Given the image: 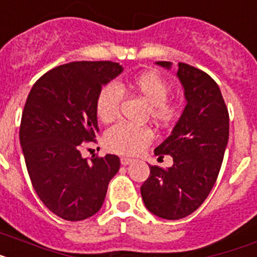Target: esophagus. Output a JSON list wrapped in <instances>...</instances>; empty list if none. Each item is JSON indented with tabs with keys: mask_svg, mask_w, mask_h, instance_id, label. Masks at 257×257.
Masks as SVG:
<instances>
[{
	"mask_svg": "<svg viewBox=\"0 0 257 257\" xmlns=\"http://www.w3.org/2000/svg\"><path fill=\"white\" fill-rule=\"evenodd\" d=\"M120 162H121L122 166H126V165H129V163H132L133 159L132 158H125V157H122V158L120 159Z\"/></svg>",
	"mask_w": 257,
	"mask_h": 257,
	"instance_id": "esophagus-1",
	"label": "esophagus"
}]
</instances>
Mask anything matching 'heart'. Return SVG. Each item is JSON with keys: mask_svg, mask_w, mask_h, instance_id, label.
<instances>
[{"mask_svg": "<svg viewBox=\"0 0 257 257\" xmlns=\"http://www.w3.org/2000/svg\"><path fill=\"white\" fill-rule=\"evenodd\" d=\"M129 87L149 103V111L154 121L169 125L182 115V104L169 98L171 83L158 72L150 70L136 75L129 82ZM122 91L116 83H107L99 91L95 109L99 120L104 124L116 120L120 113ZM153 141V132L149 126L120 122L109 128L104 135V145L109 152L122 155L141 153Z\"/></svg>", "mask_w": 257, "mask_h": 257, "instance_id": "heart-1", "label": "heart"}]
</instances>
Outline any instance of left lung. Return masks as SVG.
<instances>
[{
	"mask_svg": "<svg viewBox=\"0 0 257 257\" xmlns=\"http://www.w3.org/2000/svg\"><path fill=\"white\" fill-rule=\"evenodd\" d=\"M157 64L171 66L169 61ZM176 74L187 105L171 135L155 149L159 158L171 155L174 165L169 170L150 166V175L141 185L146 208L165 219L184 218L205 201L228 141V111L214 79L184 62H179Z\"/></svg>",
	"mask_w": 257,
	"mask_h": 257,
	"instance_id": "obj_1",
	"label": "left lung"
}]
</instances>
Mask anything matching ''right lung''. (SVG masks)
<instances>
[{"mask_svg":"<svg viewBox=\"0 0 257 257\" xmlns=\"http://www.w3.org/2000/svg\"><path fill=\"white\" fill-rule=\"evenodd\" d=\"M122 72L112 61L56 66L32 86L22 112L19 140L32 187L47 208L66 221H82L102 208L117 155L82 158L96 142L95 103L102 86Z\"/></svg>","mask_w":257,"mask_h":257,"instance_id":"1","label":"right lung"}]
</instances>
